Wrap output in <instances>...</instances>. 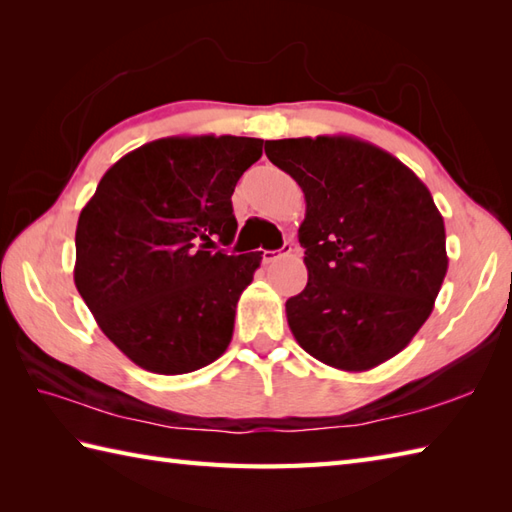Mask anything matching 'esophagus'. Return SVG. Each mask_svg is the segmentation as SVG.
<instances>
[{
    "mask_svg": "<svg viewBox=\"0 0 512 512\" xmlns=\"http://www.w3.org/2000/svg\"><path fill=\"white\" fill-rule=\"evenodd\" d=\"M290 253H292V244L286 242L279 250H264L262 257H264L266 264H270V262H277L279 257H286V255H290Z\"/></svg>",
    "mask_w": 512,
    "mask_h": 512,
    "instance_id": "obj_1",
    "label": "esophagus"
}]
</instances>
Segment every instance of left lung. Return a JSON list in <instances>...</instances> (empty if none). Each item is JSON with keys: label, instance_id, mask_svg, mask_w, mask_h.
I'll list each match as a JSON object with an SVG mask.
<instances>
[{"label": "left lung", "instance_id": "obj_1", "mask_svg": "<svg viewBox=\"0 0 512 512\" xmlns=\"http://www.w3.org/2000/svg\"><path fill=\"white\" fill-rule=\"evenodd\" d=\"M306 195L299 244L308 284L286 301L297 343L317 361L365 372L405 350L449 268L444 220L409 167L365 140H266Z\"/></svg>", "mask_w": 512, "mask_h": 512}]
</instances>
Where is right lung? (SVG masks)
Masks as SVG:
<instances>
[{
	"instance_id": "right-lung-1",
	"label": "right lung",
	"mask_w": 512,
	"mask_h": 512,
	"mask_svg": "<svg viewBox=\"0 0 512 512\" xmlns=\"http://www.w3.org/2000/svg\"><path fill=\"white\" fill-rule=\"evenodd\" d=\"M262 138L171 136L112 165L76 224L74 284L103 334L154 374L220 358L262 253L226 255L231 195Z\"/></svg>"
}]
</instances>
